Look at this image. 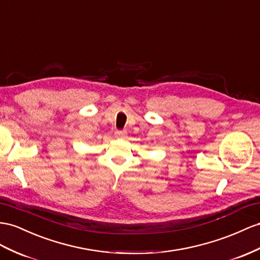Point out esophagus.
I'll list each match as a JSON object with an SVG mask.
<instances>
[{
  "mask_svg": "<svg viewBox=\"0 0 260 260\" xmlns=\"http://www.w3.org/2000/svg\"><path fill=\"white\" fill-rule=\"evenodd\" d=\"M126 134H127V133H126L125 131H116L114 135H115V137H116V138L123 139V138H125V137H126Z\"/></svg>",
  "mask_w": 260,
  "mask_h": 260,
  "instance_id": "1",
  "label": "esophagus"
}]
</instances>
